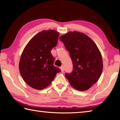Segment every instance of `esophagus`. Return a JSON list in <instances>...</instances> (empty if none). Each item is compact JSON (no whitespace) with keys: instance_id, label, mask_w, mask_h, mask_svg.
Listing matches in <instances>:
<instances>
[{"instance_id":"obj_1","label":"esophagus","mask_w":120,"mask_h":120,"mask_svg":"<svg viewBox=\"0 0 120 120\" xmlns=\"http://www.w3.org/2000/svg\"><path fill=\"white\" fill-rule=\"evenodd\" d=\"M60 69H61V72H64V67L63 66H61L60 67Z\"/></svg>"}]
</instances>
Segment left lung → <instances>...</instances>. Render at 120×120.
<instances>
[{"label": "left lung", "instance_id": "left-lung-1", "mask_svg": "<svg viewBox=\"0 0 120 120\" xmlns=\"http://www.w3.org/2000/svg\"><path fill=\"white\" fill-rule=\"evenodd\" d=\"M60 40L69 52L73 70L65 74L70 85L77 90L90 88L101 76L103 70L101 54L95 42L86 34L70 32Z\"/></svg>", "mask_w": 120, "mask_h": 120}]
</instances>
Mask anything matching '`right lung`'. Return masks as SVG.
Listing matches in <instances>:
<instances>
[{"instance_id": "right-lung-1", "label": "right lung", "mask_w": 120, "mask_h": 120, "mask_svg": "<svg viewBox=\"0 0 120 120\" xmlns=\"http://www.w3.org/2000/svg\"><path fill=\"white\" fill-rule=\"evenodd\" d=\"M59 33L43 31L30 41L22 53L19 69L24 80L32 88L41 90L49 86L56 74L61 71L53 65L51 51L58 43Z\"/></svg>"}]
</instances>
